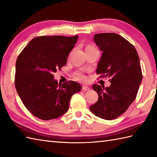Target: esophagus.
<instances>
[{"label":"esophagus","mask_w":157,"mask_h":157,"mask_svg":"<svg viewBox=\"0 0 157 157\" xmlns=\"http://www.w3.org/2000/svg\"><path fill=\"white\" fill-rule=\"evenodd\" d=\"M89 90H90V88L88 87V86H82V90L84 91V92Z\"/></svg>","instance_id":"obj_1"}]
</instances>
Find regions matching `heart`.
<instances>
[{"label": "heart", "instance_id": "obj_1", "mask_svg": "<svg viewBox=\"0 0 157 157\" xmlns=\"http://www.w3.org/2000/svg\"><path fill=\"white\" fill-rule=\"evenodd\" d=\"M94 48L92 46L90 45H88L86 47V49H88V48ZM73 78H74L75 79L79 82H86L87 81V77L85 75V73L81 71V70H78V71H75L73 73Z\"/></svg>", "mask_w": 157, "mask_h": 157}]
</instances>
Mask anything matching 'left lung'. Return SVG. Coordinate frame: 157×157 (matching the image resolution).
Listing matches in <instances>:
<instances>
[{"label": "left lung", "instance_id": "8db88e82", "mask_svg": "<svg viewBox=\"0 0 157 157\" xmlns=\"http://www.w3.org/2000/svg\"><path fill=\"white\" fill-rule=\"evenodd\" d=\"M94 41L102 51L96 73L100 78H110L109 87L93 84L98 100L90 106L96 116L112 120L125 113L134 102L142 80V69L134 45L115 33L94 35Z\"/></svg>", "mask_w": 157, "mask_h": 157}]
</instances>
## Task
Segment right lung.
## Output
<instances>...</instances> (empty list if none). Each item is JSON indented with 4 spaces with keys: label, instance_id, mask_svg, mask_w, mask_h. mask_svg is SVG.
I'll use <instances>...</instances> for the list:
<instances>
[{
    "label": "right lung",
    "instance_id": "obj_1",
    "mask_svg": "<svg viewBox=\"0 0 157 157\" xmlns=\"http://www.w3.org/2000/svg\"><path fill=\"white\" fill-rule=\"evenodd\" d=\"M78 39V35L38 36L17 59L15 88L23 105L36 117L50 120L64 115L72 95L82 90L75 82L58 84L53 79V73L67 64Z\"/></svg>",
    "mask_w": 157,
    "mask_h": 157
}]
</instances>
